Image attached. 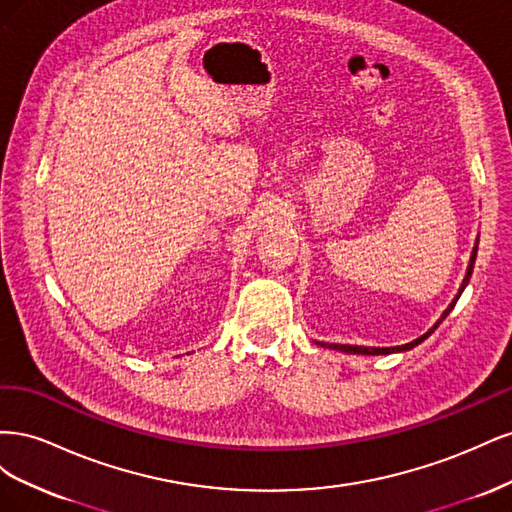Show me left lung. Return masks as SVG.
Returning a JSON list of instances; mask_svg holds the SVG:
<instances>
[{"label":"left lung","instance_id":"1","mask_svg":"<svg viewBox=\"0 0 512 512\" xmlns=\"http://www.w3.org/2000/svg\"><path fill=\"white\" fill-rule=\"evenodd\" d=\"M476 252H478V239H476V245H474V250H472V256H470V265H468V271H466V277H463V282H461V288H459V292L455 294V299L451 301V305H448L446 309H444V314L440 316V320L433 324V327L427 331V333H423L421 337H416L414 342H410V344H404V346H391V348H371V346H350V344H324V342H316L318 346H322V348H331V350H339V352H348V354H367V356H374V354H393V352H406V350H412L414 346H418L421 342H425V339L436 331L438 327H440V322L451 314V309L455 307V303L459 301V297H461V292H463V288L468 286V282H470V277H472V271H474V260H476Z\"/></svg>","mask_w":512,"mask_h":512}]
</instances>
